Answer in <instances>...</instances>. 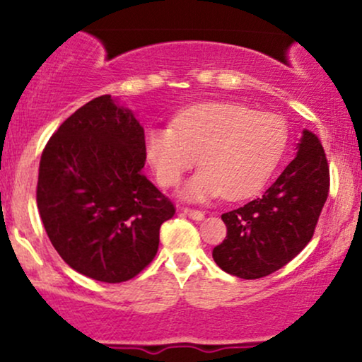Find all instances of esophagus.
Returning a JSON list of instances; mask_svg holds the SVG:
<instances>
[{
    "label": "esophagus",
    "instance_id": "esophagus-1",
    "mask_svg": "<svg viewBox=\"0 0 362 362\" xmlns=\"http://www.w3.org/2000/svg\"><path fill=\"white\" fill-rule=\"evenodd\" d=\"M182 213L185 216H189V218L195 219V221H201V219H204V213L202 211H197V209H189V207H184L182 209Z\"/></svg>",
    "mask_w": 362,
    "mask_h": 362
}]
</instances>
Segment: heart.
<instances>
[{"label":"heart","mask_w":362,"mask_h":362,"mask_svg":"<svg viewBox=\"0 0 362 362\" xmlns=\"http://www.w3.org/2000/svg\"><path fill=\"white\" fill-rule=\"evenodd\" d=\"M286 146L284 119L230 102L182 110L173 127L155 126L144 138L146 160L163 187L177 185L199 156L204 168L180 190L189 201L248 197L269 180Z\"/></svg>","instance_id":"obj_1"}]
</instances>
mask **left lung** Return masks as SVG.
<instances>
[{
	"instance_id": "obj_1",
	"label": "left lung",
	"mask_w": 362,
	"mask_h": 362,
	"mask_svg": "<svg viewBox=\"0 0 362 362\" xmlns=\"http://www.w3.org/2000/svg\"><path fill=\"white\" fill-rule=\"evenodd\" d=\"M328 187L325 151L317 134L305 129L294 160L264 195L221 216L226 238L214 247L216 264L242 279L279 271L313 236Z\"/></svg>"
}]
</instances>
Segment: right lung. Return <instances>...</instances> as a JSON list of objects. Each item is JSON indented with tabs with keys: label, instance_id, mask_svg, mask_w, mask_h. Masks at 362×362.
Listing matches in <instances>:
<instances>
[{
	"label": "right lung",
	"instance_id": "add662e5",
	"mask_svg": "<svg viewBox=\"0 0 362 362\" xmlns=\"http://www.w3.org/2000/svg\"><path fill=\"white\" fill-rule=\"evenodd\" d=\"M144 129L110 95L69 115L45 144L37 207L61 259L102 282L132 279L155 259L175 207L143 173Z\"/></svg>",
	"mask_w": 362,
	"mask_h": 362
}]
</instances>
